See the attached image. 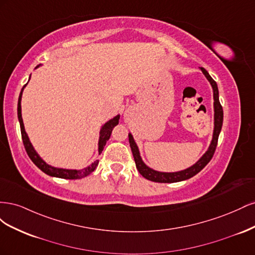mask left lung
Returning <instances> with one entry per match:
<instances>
[{"mask_svg": "<svg viewBox=\"0 0 255 255\" xmlns=\"http://www.w3.org/2000/svg\"><path fill=\"white\" fill-rule=\"evenodd\" d=\"M201 71L203 74L206 76V79L210 81L213 91H214V111H215V127H214V134H213V140L211 142L210 148L205 152L204 155L200 158L197 163L191 166L187 169H185L183 171L179 172H158L153 170V169L149 168L148 166H145L144 163L142 161L139 150H138V146L134 140L133 136L128 134V141H129V146L130 150H132L134 160L136 164L137 170L139 171V173L145 177L146 180L152 181V182H157V183H175V182H181L184 180H188L190 177L196 175L199 173L202 169L210 163V160L212 159L214 153L216 151V146H217L218 143V137L220 134V130L222 128V121H223V110L222 106L219 102V92H218V87L216 82L212 79V76L208 74V72L205 70L204 68H201Z\"/></svg>", "mask_w": 255, "mask_h": 255, "instance_id": "obj_1", "label": "left lung"}]
</instances>
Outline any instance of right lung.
I'll use <instances>...</instances> for the list:
<instances>
[{"label": "right lung", "instance_id": "1", "mask_svg": "<svg viewBox=\"0 0 255 255\" xmlns=\"http://www.w3.org/2000/svg\"><path fill=\"white\" fill-rule=\"evenodd\" d=\"M39 67V66H37ZM36 67V68H37ZM26 85L23 86V88L21 89L20 96H19V100H18V118H19V122H20V128H21V136H22V141L23 144H24L25 151L27 153L28 157L32 159L33 163L40 169L41 171H43L44 173H47L48 175L51 176H56V177H60V179H67V180H78V179H82V177H85L89 175L92 171H95V169L97 168L99 160H96L94 164H91L89 167L84 168L82 170H68V169H61V168H55L52 167L50 165H48L45 163L44 160H42L40 158V156L38 155L36 153V151L34 150L32 143L29 142V139L27 137V134L24 129V125H23V120H22V115H21V98H22V92L23 89ZM119 118L120 116H116L115 118H113L112 120H110L109 122H106L105 125L102 127L101 130H100V139H99V153L101 154L104 145L106 144V141L110 139V137L112 135V130L113 128L118 125L119 123Z\"/></svg>", "mask_w": 255, "mask_h": 255}]
</instances>
